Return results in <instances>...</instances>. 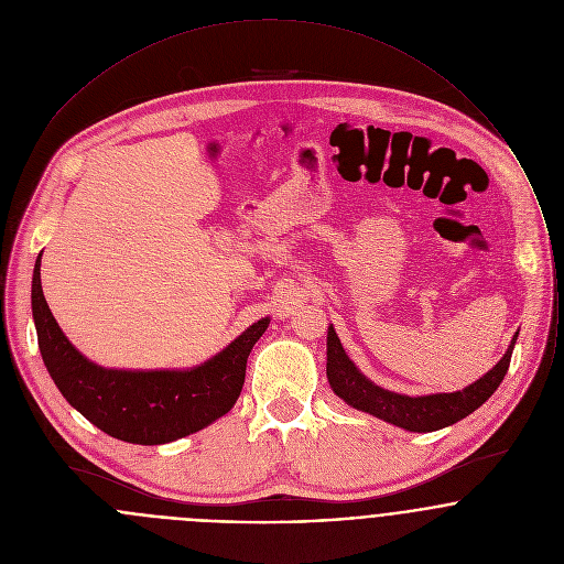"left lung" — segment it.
Segmentation results:
<instances>
[{
    "label": "left lung",
    "mask_w": 564,
    "mask_h": 564,
    "mask_svg": "<svg viewBox=\"0 0 564 564\" xmlns=\"http://www.w3.org/2000/svg\"><path fill=\"white\" fill-rule=\"evenodd\" d=\"M519 332H514L506 354L501 360L486 371L480 380L471 382L463 391L454 393H432V395H402L389 389H382L373 384L367 376L360 373V369L349 360L345 354L340 338L334 329V325H327V382L336 398L356 410L369 412L387 423H393L408 432H434L443 430L465 416H469L474 410H478L501 384L508 367L510 356L514 349Z\"/></svg>",
    "instance_id": "obj_1"
}]
</instances>
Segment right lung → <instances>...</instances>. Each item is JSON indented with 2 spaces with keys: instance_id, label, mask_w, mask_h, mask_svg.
Listing matches in <instances>:
<instances>
[{
  "instance_id": "right-lung-1",
  "label": "right lung",
  "mask_w": 564,
  "mask_h": 564,
  "mask_svg": "<svg viewBox=\"0 0 564 564\" xmlns=\"http://www.w3.org/2000/svg\"><path fill=\"white\" fill-rule=\"evenodd\" d=\"M41 256L32 275L39 349L54 384L82 416L112 438L162 445L230 412L241 395L247 356L269 317L251 323L226 349L191 369H106L78 351L54 319L41 289Z\"/></svg>"
}]
</instances>
